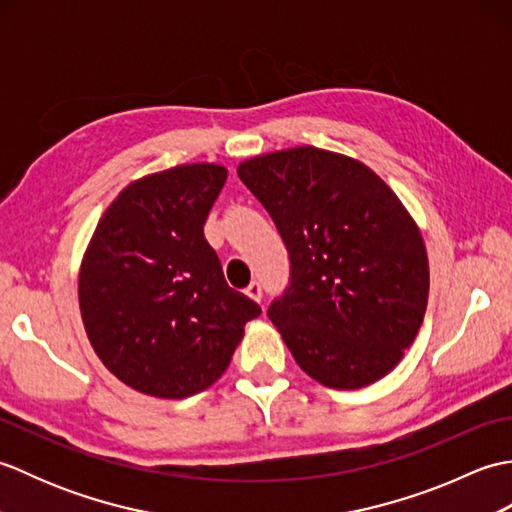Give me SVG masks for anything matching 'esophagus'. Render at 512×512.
Wrapping results in <instances>:
<instances>
[{
    "label": "esophagus",
    "instance_id": "esophagus-1",
    "mask_svg": "<svg viewBox=\"0 0 512 512\" xmlns=\"http://www.w3.org/2000/svg\"><path fill=\"white\" fill-rule=\"evenodd\" d=\"M246 295L253 301H262V284H259V281H253V284L246 288Z\"/></svg>",
    "mask_w": 512,
    "mask_h": 512
}]
</instances>
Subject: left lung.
<instances>
[{
	"mask_svg": "<svg viewBox=\"0 0 512 512\" xmlns=\"http://www.w3.org/2000/svg\"><path fill=\"white\" fill-rule=\"evenodd\" d=\"M237 176L290 257L268 308L299 367L332 389L376 383L416 339L429 262L413 217L363 162L317 147L250 158Z\"/></svg>",
	"mask_w": 512,
	"mask_h": 512,
	"instance_id": "8db88e82",
	"label": "left lung"
}]
</instances>
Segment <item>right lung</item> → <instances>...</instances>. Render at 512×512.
<instances>
[{
  "mask_svg": "<svg viewBox=\"0 0 512 512\" xmlns=\"http://www.w3.org/2000/svg\"><path fill=\"white\" fill-rule=\"evenodd\" d=\"M226 182L211 162L129 184L107 206L79 273L88 339L136 391L187 398L231 363L244 325L262 308L226 284L204 222Z\"/></svg>",
  "mask_w": 512,
  "mask_h": 512,
  "instance_id": "add662e5",
  "label": "right lung"
}]
</instances>
